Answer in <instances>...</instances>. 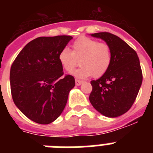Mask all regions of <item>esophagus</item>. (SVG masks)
<instances>
[{
  "mask_svg": "<svg viewBox=\"0 0 153 153\" xmlns=\"http://www.w3.org/2000/svg\"><path fill=\"white\" fill-rule=\"evenodd\" d=\"M75 83H76V86H79V85L82 84L83 82L82 80H79V79H76Z\"/></svg>",
  "mask_w": 153,
  "mask_h": 153,
  "instance_id": "obj_1",
  "label": "esophagus"
}]
</instances>
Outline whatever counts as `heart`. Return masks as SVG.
I'll use <instances>...</instances> for the list:
<instances>
[{"instance_id": "heart-1", "label": "heart", "mask_w": 153, "mask_h": 153, "mask_svg": "<svg viewBox=\"0 0 153 153\" xmlns=\"http://www.w3.org/2000/svg\"><path fill=\"white\" fill-rule=\"evenodd\" d=\"M58 59L67 72H71L79 63L81 67L73 74L78 78H86L92 75L99 78L106 74L111 64V48L106 43L81 36L72 44V51L67 47L60 51Z\"/></svg>"}]
</instances>
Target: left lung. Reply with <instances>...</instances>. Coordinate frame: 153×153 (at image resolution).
<instances>
[{
  "label": "left lung",
  "instance_id": "1",
  "mask_svg": "<svg viewBox=\"0 0 153 153\" xmlns=\"http://www.w3.org/2000/svg\"><path fill=\"white\" fill-rule=\"evenodd\" d=\"M110 47L112 61L106 74L90 82V101L101 114L120 117L134 103L143 82V73L136 51L119 36L109 32L92 34Z\"/></svg>",
  "mask_w": 153,
  "mask_h": 153
}]
</instances>
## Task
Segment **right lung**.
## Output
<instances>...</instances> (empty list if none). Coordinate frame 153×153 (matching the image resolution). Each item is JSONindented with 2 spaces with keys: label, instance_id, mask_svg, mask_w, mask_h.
Masks as SVG:
<instances>
[{
  "label": "right lung",
  "instance_id": "add662e5",
  "mask_svg": "<svg viewBox=\"0 0 153 153\" xmlns=\"http://www.w3.org/2000/svg\"><path fill=\"white\" fill-rule=\"evenodd\" d=\"M73 37L40 36L29 42L10 67L12 99L27 118L49 124L60 117L75 86L71 75H63L58 56Z\"/></svg>",
  "mask_w": 153,
  "mask_h": 153
}]
</instances>
